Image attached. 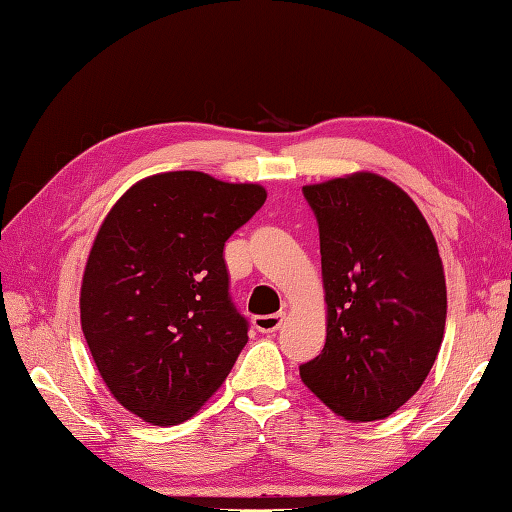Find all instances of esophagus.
<instances>
[{
    "mask_svg": "<svg viewBox=\"0 0 512 512\" xmlns=\"http://www.w3.org/2000/svg\"><path fill=\"white\" fill-rule=\"evenodd\" d=\"M284 321V313H276V315H258L254 317V328L258 332H276Z\"/></svg>",
    "mask_w": 512,
    "mask_h": 512,
    "instance_id": "34e87169",
    "label": "esophagus"
}]
</instances>
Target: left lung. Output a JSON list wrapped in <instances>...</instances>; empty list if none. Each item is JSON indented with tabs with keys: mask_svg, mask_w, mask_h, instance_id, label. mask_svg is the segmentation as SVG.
<instances>
[{
	"mask_svg": "<svg viewBox=\"0 0 512 512\" xmlns=\"http://www.w3.org/2000/svg\"><path fill=\"white\" fill-rule=\"evenodd\" d=\"M319 226L328 336L299 378L334 415L376 421L413 397L443 341L447 291L413 199L376 173L302 189Z\"/></svg>",
	"mask_w": 512,
	"mask_h": 512,
	"instance_id": "1",
	"label": "left lung"
}]
</instances>
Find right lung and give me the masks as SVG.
<instances>
[{
	"mask_svg": "<svg viewBox=\"0 0 512 512\" xmlns=\"http://www.w3.org/2000/svg\"><path fill=\"white\" fill-rule=\"evenodd\" d=\"M265 199L258 184L158 173L136 182L95 236L80 293L84 339L117 402L154 426L193 417L247 343L223 247Z\"/></svg>",
	"mask_w": 512,
	"mask_h": 512,
	"instance_id": "obj_1",
	"label": "right lung"
}]
</instances>
